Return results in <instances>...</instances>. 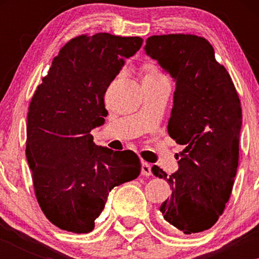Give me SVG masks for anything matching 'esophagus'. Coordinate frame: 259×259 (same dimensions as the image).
<instances>
[{
	"mask_svg": "<svg viewBox=\"0 0 259 259\" xmlns=\"http://www.w3.org/2000/svg\"><path fill=\"white\" fill-rule=\"evenodd\" d=\"M142 175L144 176H151L152 175V165L145 161H142Z\"/></svg>",
	"mask_w": 259,
	"mask_h": 259,
	"instance_id": "1",
	"label": "esophagus"
}]
</instances>
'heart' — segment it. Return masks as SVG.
Here are the masks:
<instances>
[{
	"mask_svg": "<svg viewBox=\"0 0 259 259\" xmlns=\"http://www.w3.org/2000/svg\"><path fill=\"white\" fill-rule=\"evenodd\" d=\"M143 80H166V78L155 65L148 63L143 68Z\"/></svg>",
	"mask_w": 259,
	"mask_h": 259,
	"instance_id": "obj_1",
	"label": "heart"
}]
</instances>
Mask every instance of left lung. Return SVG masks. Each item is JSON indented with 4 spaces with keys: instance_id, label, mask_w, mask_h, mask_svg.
<instances>
[{
    "instance_id": "8db88e82",
    "label": "left lung",
    "mask_w": 259,
    "mask_h": 259,
    "mask_svg": "<svg viewBox=\"0 0 259 259\" xmlns=\"http://www.w3.org/2000/svg\"><path fill=\"white\" fill-rule=\"evenodd\" d=\"M144 50L176 82L168 134L185 146L171 176L152 168L172 188L160 211L184 234L199 233L218 221L233 187L242 125L239 96L203 37L154 35Z\"/></svg>"
}]
</instances>
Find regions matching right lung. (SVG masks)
Here are the masks:
<instances>
[{"label": "right lung", "instance_id": "obj_1", "mask_svg": "<svg viewBox=\"0 0 259 259\" xmlns=\"http://www.w3.org/2000/svg\"><path fill=\"white\" fill-rule=\"evenodd\" d=\"M143 45L138 36L81 35L52 60L30 102L26 157L37 202L52 224L88 233L108 193L140 174L139 157L94 143L91 130L104 124V95Z\"/></svg>", "mask_w": 259, "mask_h": 259}]
</instances>
